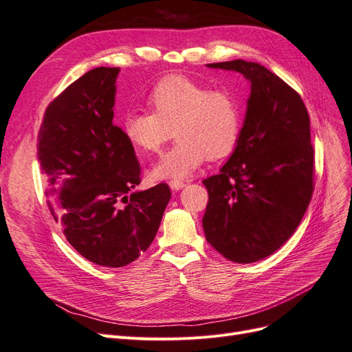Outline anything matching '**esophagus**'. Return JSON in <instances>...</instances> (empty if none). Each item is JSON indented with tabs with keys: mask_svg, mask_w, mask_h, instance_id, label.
Returning a JSON list of instances; mask_svg holds the SVG:
<instances>
[{
	"mask_svg": "<svg viewBox=\"0 0 352 352\" xmlns=\"http://www.w3.org/2000/svg\"><path fill=\"white\" fill-rule=\"evenodd\" d=\"M169 187L177 192V190H182L183 187H186V183L182 182V179H173V182H169Z\"/></svg>",
	"mask_w": 352,
	"mask_h": 352,
	"instance_id": "obj_1",
	"label": "esophagus"
}]
</instances>
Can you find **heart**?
<instances>
[{
    "instance_id": "heart-1",
    "label": "heart",
    "mask_w": 352,
    "mask_h": 352,
    "mask_svg": "<svg viewBox=\"0 0 352 352\" xmlns=\"http://www.w3.org/2000/svg\"><path fill=\"white\" fill-rule=\"evenodd\" d=\"M153 112H133L124 119V134L140 153H157L178 140L153 166L155 178H184L205 157L221 159L236 148L242 133V106L234 93L212 89L184 75L162 78L148 94Z\"/></svg>"
}]
</instances>
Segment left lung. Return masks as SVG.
<instances>
[{"instance_id": "8db88e82", "label": "left lung", "mask_w": 352, "mask_h": 352, "mask_svg": "<svg viewBox=\"0 0 352 352\" xmlns=\"http://www.w3.org/2000/svg\"><path fill=\"white\" fill-rule=\"evenodd\" d=\"M208 66L243 74L250 97L233 155L219 174L204 179L209 195L205 236L233 263H256L295 233L313 196L309 116L295 89L259 63Z\"/></svg>"}]
</instances>
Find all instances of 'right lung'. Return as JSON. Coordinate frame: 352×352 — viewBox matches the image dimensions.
<instances>
[{"instance_id":"add662e5","label":"right lung","mask_w":352,"mask_h":352,"mask_svg":"<svg viewBox=\"0 0 352 352\" xmlns=\"http://www.w3.org/2000/svg\"><path fill=\"white\" fill-rule=\"evenodd\" d=\"M119 67H96L48 104L38 133L47 205L67 242L91 263L125 267L157 233L170 199L160 183H142V168L122 128L113 124Z\"/></svg>"}]
</instances>
